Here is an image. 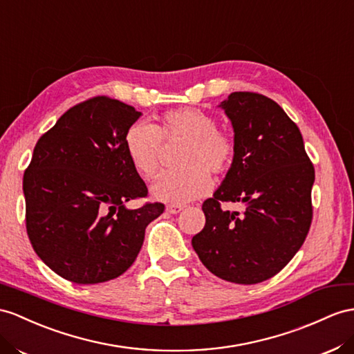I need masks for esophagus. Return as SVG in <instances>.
Listing matches in <instances>:
<instances>
[{
	"label": "esophagus",
	"instance_id": "esophagus-1",
	"mask_svg": "<svg viewBox=\"0 0 354 354\" xmlns=\"http://www.w3.org/2000/svg\"><path fill=\"white\" fill-rule=\"evenodd\" d=\"M184 207L185 206H183V205H169L166 207V212H169V214H179L180 211H184Z\"/></svg>",
	"mask_w": 354,
	"mask_h": 354
}]
</instances>
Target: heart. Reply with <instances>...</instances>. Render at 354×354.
<instances>
[{
  "instance_id": "b5f03b06",
  "label": "heart",
  "mask_w": 354,
  "mask_h": 354,
  "mask_svg": "<svg viewBox=\"0 0 354 354\" xmlns=\"http://www.w3.org/2000/svg\"><path fill=\"white\" fill-rule=\"evenodd\" d=\"M162 139H187L176 170H167L153 183L151 193L160 202L183 205L209 192V171L223 175L236 153L232 134L216 129L215 116L197 107L171 109L158 118V124L136 121L125 131L124 143L131 166L151 179L160 166Z\"/></svg>"
}]
</instances>
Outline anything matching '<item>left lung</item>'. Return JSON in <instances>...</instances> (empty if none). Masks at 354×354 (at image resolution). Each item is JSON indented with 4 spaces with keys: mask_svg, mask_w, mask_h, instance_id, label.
I'll use <instances>...</instances> for the list:
<instances>
[{
    "mask_svg": "<svg viewBox=\"0 0 354 354\" xmlns=\"http://www.w3.org/2000/svg\"><path fill=\"white\" fill-rule=\"evenodd\" d=\"M232 121L236 153L214 196L203 202L205 227L192 243L221 279L257 284L277 275L302 247L313 220L314 166L302 134L278 103L232 93L220 104ZM223 201L246 205L243 213Z\"/></svg>",
    "mask_w": 354,
    "mask_h": 354,
    "instance_id": "1",
    "label": "left lung"
}]
</instances>
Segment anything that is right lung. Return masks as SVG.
Listing matches in <instances>:
<instances>
[{
  "instance_id": "1",
  "label": "right lung",
  "mask_w": 354,
  "mask_h": 354,
  "mask_svg": "<svg viewBox=\"0 0 354 354\" xmlns=\"http://www.w3.org/2000/svg\"><path fill=\"white\" fill-rule=\"evenodd\" d=\"M133 106L94 97L62 115L35 145L24 174L26 233L37 256L76 284L122 275L138 257L162 203L129 209L148 196L125 151L140 118Z\"/></svg>"
}]
</instances>
